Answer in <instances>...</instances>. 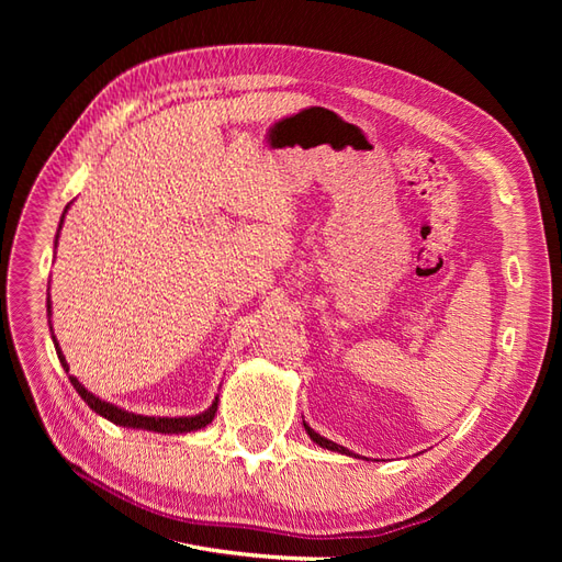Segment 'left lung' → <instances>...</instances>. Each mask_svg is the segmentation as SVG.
<instances>
[{
    "instance_id": "obj_1",
    "label": "left lung",
    "mask_w": 562,
    "mask_h": 562,
    "mask_svg": "<svg viewBox=\"0 0 562 562\" xmlns=\"http://www.w3.org/2000/svg\"><path fill=\"white\" fill-rule=\"evenodd\" d=\"M304 424V431H307V436L314 440L316 446H321L323 450H330V452H339V454H347V457H353V459H368V457H361V454H356V452H351L349 448H345V446H337V443H333V440H328V438H323L321 434H316L307 422H302Z\"/></svg>"
}]
</instances>
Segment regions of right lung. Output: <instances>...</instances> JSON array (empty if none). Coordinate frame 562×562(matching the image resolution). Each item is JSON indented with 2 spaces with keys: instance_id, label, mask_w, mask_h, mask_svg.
<instances>
[{
  "instance_id": "right-lung-1",
  "label": "right lung",
  "mask_w": 562,
  "mask_h": 562,
  "mask_svg": "<svg viewBox=\"0 0 562 562\" xmlns=\"http://www.w3.org/2000/svg\"><path fill=\"white\" fill-rule=\"evenodd\" d=\"M67 211H70V203H67L63 215H60V225H58V232H56V246H58V236H60V227H63V220H65ZM46 314L50 318V295L46 297ZM48 328H50V339H54V347H56V353H58V361H60L63 370L67 372V370H70V366H67V361H65V353H63L58 339L54 335V326H50V321H48ZM70 382L77 389V394L83 398V403H89V407L95 415L105 417L108 422L119 424V427H124V429H143V431H155V434H164V436L166 434H190V431H199L203 427H209V424L215 417V413H217V396H215V401L199 415H184V417H151L149 415L147 417V415L131 413V411H124V407H119L114 403L98 398L93 391L83 386L75 375H70Z\"/></svg>"
}]
</instances>
